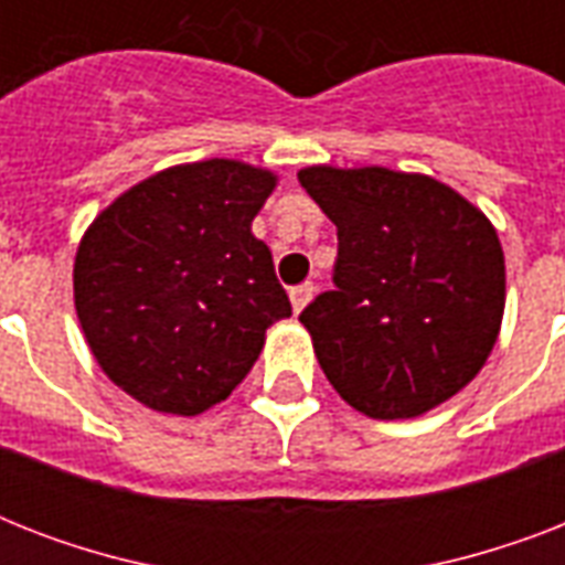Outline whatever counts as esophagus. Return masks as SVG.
I'll list each match as a JSON object with an SVG mask.
<instances>
[{"mask_svg": "<svg viewBox=\"0 0 565 565\" xmlns=\"http://www.w3.org/2000/svg\"><path fill=\"white\" fill-rule=\"evenodd\" d=\"M310 299H313V284L305 281V284H299V287H292V290H290L292 313H301V310L308 308Z\"/></svg>", "mask_w": 565, "mask_h": 565, "instance_id": "34e87169", "label": "esophagus"}]
</instances>
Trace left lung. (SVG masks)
<instances>
[{
	"instance_id": "8db88e82",
	"label": "left lung",
	"mask_w": 565,
	"mask_h": 565,
	"mask_svg": "<svg viewBox=\"0 0 565 565\" xmlns=\"http://www.w3.org/2000/svg\"><path fill=\"white\" fill-rule=\"evenodd\" d=\"M299 181L337 225L334 290L299 317L331 386L372 419H413L460 393L504 317L492 222L428 175L308 167Z\"/></svg>"
}]
</instances>
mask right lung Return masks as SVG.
Here are the masks:
<instances>
[{
	"mask_svg": "<svg viewBox=\"0 0 565 565\" xmlns=\"http://www.w3.org/2000/svg\"><path fill=\"white\" fill-rule=\"evenodd\" d=\"M275 175L213 158L163 170L93 220L73 290L93 358L137 402L195 416L248 375L292 313L252 220Z\"/></svg>",
	"mask_w": 565,
	"mask_h": 565,
	"instance_id": "obj_1",
	"label": "right lung"
}]
</instances>
